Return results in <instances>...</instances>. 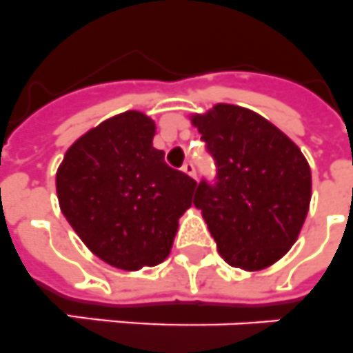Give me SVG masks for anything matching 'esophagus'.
Wrapping results in <instances>:
<instances>
[{"label": "esophagus", "mask_w": 353, "mask_h": 353, "mask_svg": "<svg viewBox=\"0 0 353 353\" xmlns=\"http://www.w3.org/2000/svg\"><path fill=\"white\" fill-rule=\"evenodd\" d=\"M183 172L195 179V167H194V163H192V161H186L185 165H183Z\"/></svg>", "instance_id": "34e87169"}]
</instances>
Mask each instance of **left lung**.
I'll return each instance as SVG.
<instances>
[{"label": "left lung", "mask_w": 353, "mask_h": 353, "mask_svg": "<svg viewBox=\"0 0 353 353\" xmlns=\"http://www.w3.org/2000/svg\"><path fill=\"white\" fill-rule=\"evenodd\" d=\"M190 121L217 163V183L201 181L194 204L219 253L232 268H269L291 250L309 213V163L289 136L251 109L215 103Z\"/></svg>", "instance_id": "obj_1"}]
</instances>
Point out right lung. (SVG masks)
I'll return each instance as SVG.
<instances>
[{"mask_svg":"<svg viewBox=\"0 0 353 353\" xmlns=\"http://www.w3.org/2000/svg\"><path fill=\"white\" fill-rule=\"evenodd\" d=\"M156 123L140 111L108 118L64 154L55 186L61 212L100 260L138 271L167 259L197 183L152 145Z\"/></svg>","mask_w":353,"mask_h":353,"instance_id":"right-lung-1","label":"right lung"}]
</instances>
